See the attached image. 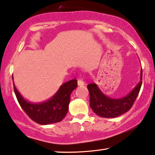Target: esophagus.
I'll return each mask as SVG.
<instances>
[{
  "mask_svg": "<svg viewBox=\"0 0 155 155\" xmlns=\"http://www.w3.org/2000/svg\"><path fill=\"white\" fill-rule=\"evenodd\" d=\"M77 84H78V86H81L84 85V81H82L81 79L78 80Z\"/></svg>",
  "mask_w": 155,
  "mask_h": 155,
  "instance_id": "1",
  "label": "esophagus"
}]
</instances>
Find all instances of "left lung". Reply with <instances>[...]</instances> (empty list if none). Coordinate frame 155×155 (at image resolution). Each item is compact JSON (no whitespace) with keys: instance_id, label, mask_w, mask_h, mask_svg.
Masks as SVG:
<instances>
[{"instance_id":"1","label":"left lung","mask_w":155,"mask_h":155,"mask_svg":"<svg viewBox=\"0 0 155 155\" xmlns=\"http://www.w3.org/2000/svg\"><path fill=\"white\" fill-rule=\"evenodd\" d=\"M142 80L141 69L139 84L126 96L119 99L106 96L101 91L96 84H89L87 88L90 95V107L96 115L102 117H115L123 115L133 106L141 88Z\"/></svg>"}]
</instances>
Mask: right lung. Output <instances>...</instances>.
Returning <instances> with one entry per match:
<instances>
[{
    "label": "right lung",
    "mask_w": 155,
    "mask_h": 155,
    "mask_svg": "<svg viewBox=\"0 0 155 155\" xmlns=\"http://www.w3.org/2000/svg\"><path fill=\"white\" fill-rule=\"evenodd\" d=\"M13 86L18 101L26 114L38 124L48 125L64 118L69 110L70 95L77 87V81L74 79L66 82L50 99L39 104L28 102L18 92L14 83Z\"/></svg>",
    "instance_id": "1"
}]
</instances>
